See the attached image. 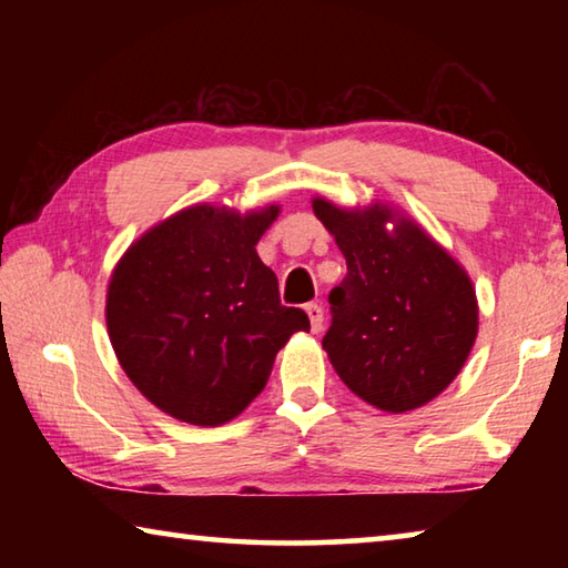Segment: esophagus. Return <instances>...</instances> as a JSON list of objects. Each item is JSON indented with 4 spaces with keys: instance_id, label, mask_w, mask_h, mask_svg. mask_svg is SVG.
Listing matches in <instances>:
<instances>
[{
    "instance_id": "34e87169",
    "label": "esophagus",
    "mask_w": 568,
    "mask_h": 568,
    "mask_svg": "<svg viewBox=\"0 0 568 568\" xmlns=\"http://www.w3.org/2000/svg\"><path fill=\"white\" fill-rule=\"evenodd\" d=\"M305 313H307V318H311V331L321 333L323 331V307L318 303H307Z\"/></svg>"
}]
</instances>
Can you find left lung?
<instances>
[{
	"label": "left lung",
	"mask_w": 568,
	"mask_h": 568,
	"mask_svg": "<svg viewBox=\"0 0 568 568\" xmlns=\"http://www.w3.org/2000/svg\"><path fill=\"white\" fill-rule=\"evenodd\" d=\"M313 213L348 265L328 295L333 323L323 338L335 373L386 413L426 406L454 383L478 335L464 265L386 203L341 207L313 197Z\"/></svg>",
	"instance_id": "left-lung-1"
}]
</instances>
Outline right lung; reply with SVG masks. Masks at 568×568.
<instances>
[{
    "instance_id": "right-lung-1",
    "label": "right lung",
    "mask_w": 568,
    "mask_h": 568,
    "mask_svg": "<svg viewBox=\"0 0 568 568\" xmlns=\"http://www.w3.org/2000/svg\"><path fill=\"white\" fill-rule=\"evenodd\" d=\"M281 205L250 213L192 205L124 250L108 285L114 355L142 396L192 426L240 416L271 378L277 351L311 331L281 305L257 240Z\"/></svg>"
}]
</instances>
